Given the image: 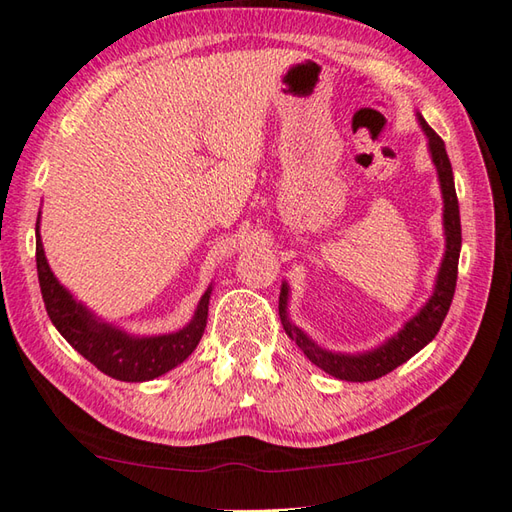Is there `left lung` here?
<instances>
[{
  "mask_svg": "<svg viewBox=\"0 0 512 512\" xmlns=\"http://www.w3.org/2000/svg\"><path fill=\"white\" fill-rule=\"evenodd\" d=\"M419 126L428 137V150L433 157V164L437 168L439 186H442V199H444V233H446V253L439 266L435 290L430 295L428 302L422 306V310L415 317H410L399 330L382 346L366 353L346 355V353H333L317 346L304 330H299L288 319V286L282 284V293H279V317L286 335L304 350V355L319 366L324 373L333 375L344 382H373L382 375H388L390 370L402 366L410 357L417 355L428 342H433L435 335L442 328L444 319L448 315L450 302H453L455 286H457V264H459V250H462V222H459V204L455 193V179L453 168H450V159L446 155V146L433 128H430L422 115H417Z\"/></svg>",
  "mask_w": 512,
  "mask_h": 512,
  "instance_id": "1",
  "label": "left lung"
}]
</instances>
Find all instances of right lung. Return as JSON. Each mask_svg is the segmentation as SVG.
<instances>
[{
    "mask_svg": "<svg viewBox=\"0 0 512 512\" xmlns=\"http://www.w3.org/2000/svg\"><path fill=\"white\" fill-rule=\"evenodd\" d=\"M35 257L39 288H42L50 322L79 355H84L90 364L97 366L108 377L119 379V382H148V379H155L182 364L204 335L213 286H208L202 299H199L193 319L182 330L168 335L135 337L97 319L57 282V277L46 262L42 237H39V217L35 226Z\"/></svg>",
    "mask_w": 512,
    "mask_h": 512,
    "instance_id": "obj_1",
    "label": "right lung"
}]
</instances>
